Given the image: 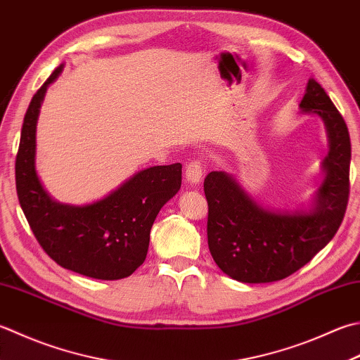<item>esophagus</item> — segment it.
<instances>
[{"mask_svg":"<svg viewBox=\"0 0 360 360\" xmlns=\"http://www.w3.org/2000/svg\"><path fill=\"white\" fill-rule=\"evenodd\" d=\"M202 176V164L201 160H192L188 162L186 167V179L190 182L192 186L200 184Z\"/></svg>","mask_w":360,"mask_h":360,"instance_id":"esophagus-1","label":"esophagus"}]
</instances>
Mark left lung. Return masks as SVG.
Listing matches in <instances>:
<instances>
[{
	"label": "left lung",
	"mask_w": 360,
	"mask_h": 360,
	"mask_svg": "<svg viewBox=\"0 0 360 360\" xmlns=\"http://www.w3.org/2000/svg\"><path fill=\"white\" fill-rule=\"evenodd\" d=\"M300 108L325 122L329 153L326 176L309 212H273L238 186L231 174L210 172L204 179L207 243L215 264L232 279L262 284L290 276L333 240L349 196V132L319 82L309 79Z\"/></svg>",
	"instance_id": "1"
}]
</instances>
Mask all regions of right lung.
I'll list each match as a JSON object with an SVG mask.
<instances>
[{
    "label": "right lung",
    "mask_w": 360,
    "mask_h": 360,
    "mask_svg": "<svg viewBox=\"0 0 360 360\" xmlns=\"http://www.w3.org/2000/svg\"><path fill=\"white\" fill-rule=\"evenodd\" d=\"M62 68H56L32 96L23 120L15 159L20 206L37 242L56 264L94 279L128 278L143 264L159 210L181 188L182 165L146 168L86 206L54 201L35 172V126L45 91Z\"/></svg>",
    "instance_id": "add662e5"
}]
</instances>
